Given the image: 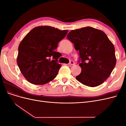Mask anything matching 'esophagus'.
I'll return each mask as SVG.
<instances>
[{"label":"esophagus","mask_w":126,"mask_h":126,"mask_svg":"<svg viewBox=\"0 0 126 126\" xmlns=\"http://www.w3.org/2000/svg\"><path fill=\"white\" fill-rule=\"evenodd\" d=\"M75 63V62H73V61H70V63H69V65H74Z\"/></svg>","instance_id":"obj_1"}]
</instances>
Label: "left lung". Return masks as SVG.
I'll list each match as a JSON object with an SVG mask.
<instances>
[{
    "label": "left lung",
    "instance_id": "left-lung-1",
    "mask_svg": "<svg viewBox=\"0 0 126 126\" xmlns=\"http://www.w3.org/2000/svg\"><path fill=\"white\" fill-rule=\"evenodd\" d=\"M67 38L79 50L81 73L76 79L94 87L102 84L111 74L116 63L115 47L102 30L90 27L72 30Z\"/></svg>",
    "mask_w": 126,
    "mask_h": 126
}]
</instances>
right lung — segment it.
<instances>
[{
	"instance_id": "obj_1",
	"label": "right lung",
	"mask_w": 126,
	"mask_h": 126,
	"mask_svg": "<svg viewBox=\"0 0 126 126\" xmlns=\"http://www.w3.org/2000/svg\"><path fill=\"white\" fill-rule=\"evenodd\" d=\"M68 32L41 26L27 34L19 45L17 58L27 80L32 84L44 85L56 78L61 67L57 60L62 54L55 49Z\"/></svg>"
}]
</instances>
